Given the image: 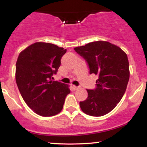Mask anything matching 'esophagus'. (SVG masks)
Listing matches in <instances>:
<instances>
[{"label": "esophagus", "mask_w": 147, "mask_h": 147, "mask_svg": "<svg viewBox=\"0 0 147 147\" xmlns=\"http://www.w3.org/2000/svg\"><path fill=\"white\" fill-rule=\"evenodd\" d=\"M72 88L74 90H76L79 88V86H75L73 85V86H72Z\"/></svg>", "instance_id": "esophagus-1"}]
</instances>
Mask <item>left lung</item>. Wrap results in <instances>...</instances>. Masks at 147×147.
Wrapping results in <instances>:
<instances>
[{"label": "left lung", "instance_id": "obj_1", "mask_svg": "<svg viewBox=\"0 0 147 147\" xmlns=\"http://www.w3.org/2000/svg\"><path fill=\"white\" fill-rule=\"evenodd\" d=\"M74 50L86 61L90 74L98 75L95 88L87 90V99L79 102L81 109L95 117L109 113L120 102L127 87L130 75L127 55L117 45L104 41Z\"/></svg>", "mask_w": 147, "mask_h": 147}]
</instances>
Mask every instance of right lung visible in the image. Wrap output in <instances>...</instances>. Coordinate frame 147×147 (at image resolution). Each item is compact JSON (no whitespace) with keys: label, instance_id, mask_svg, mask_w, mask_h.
<instances>
[{"label":"right lung","instance_id":"add662e5","mask_svg":"<svg viewBox=\"0 0 147 147\" xmlns=\"http://www.w3.org/2000/svg\"><path fill=\"white\" fill-rule=\"evenodd\" d=\"M66 50L56 45L37 42L19 54L16 63V82L20 93L32 110L43 117L59 113L69 86L52 81Z\"/></svg>","mask_w":147,"mask_h":147}]
</instances>
